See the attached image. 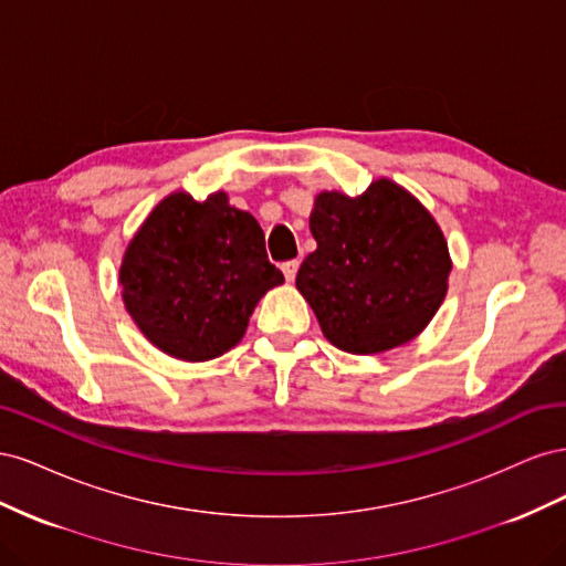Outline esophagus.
Instances as JSON below:
<instances>
[{"mask_svg": "<svg viewBox=\"0 0 566 566\" xmlns=\"http://www.w3.org/2000/svg\"><path fill=\"white\" fill-rule=\"evenodd\" d=\"M281 269H283V276H285V281H295V276H297V269H300V262H297V260L283 262V264H281Z\"/></svg>", "mask_w": 566, "mask_h": 566, "instance_id": "esophagus-1", "label": "esophagus"}]
</instances>
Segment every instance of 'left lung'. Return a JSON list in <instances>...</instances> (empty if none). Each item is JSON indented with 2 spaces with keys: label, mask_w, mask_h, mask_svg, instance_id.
Returning a JSON list of instances; mask_svg holds the SVG:
<instances>
[{
  "label": "left lung",
  "mask_w": 566,
  "mask_h": 566,
  "mask_svg": "<svg viewBox=\"0 0 566 566\" xmlns=\"http://www.w3.org/2000/svg\"><path fill=\"white\" fill-rule=\"evenodd\" d=\"M310 229L316 250L295 283L335 347L380 354L432 321L447 295L449 248L401 186L380 179L358 198L321 193Z\"/></svg>",
  "instance_id": "obj_1"
}]
</instances>
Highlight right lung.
<instances>
[{
  "instance_id": "right-lung-1",
  "label": "right lung",
  "mask_w": 566,
  "mask_h": 566,
  "mask_svg": "<svg viewBox=\"0 0 566 566\" xmlns=\"http://www.w3.org/2000/svg\"><path fill=\"white\" fill-rule=\"evenodd\" d=\"M127 312L142 333L181 361H208L241 342L256 302L283 273L264 231L227 193L205 202L165 198L129 243L119 269Z\"/></svg>"
}]
</instances>
